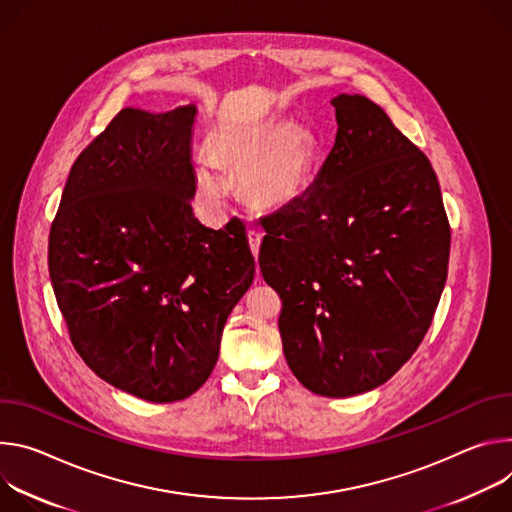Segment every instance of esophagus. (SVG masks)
Here are the masks:
<instances>
[{
  "instance_id": "esophagus-1",
  "label": "esophagus",
  "mask_w": 512,
  "mask_h": 512,
  "mask_svg": "<svg viewBox=\"0 0 512 512\" xmlns=\"http://www.w3.org/2000/svg\"><path fill=\"white\" fill-rule=\"evenodd\" d=\"M260 242H262V234L256 232V230H250L248 232V244H250V250L256 258H258V252H260Z\"/></svg>"
}]
</instances>
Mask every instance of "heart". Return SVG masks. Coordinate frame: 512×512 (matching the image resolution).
Returning <instances> with one entry per match:
<instances>
[{
	"mask_svg": "<svg viewBox=\"0 0 512 512\" xmlns=\"http://www.w3.org/2000/svg\"><path fill=\"white\" fill-rule=\"evenodd\" d=\"M213 158L195 166V187L201 201L219 209L230 191L223 170L238 177L242 197L260 209L295 203L311 183L317 140L311 130L289 120H262L221 130L213 140Z\"/></svg>",
	"mask_w": 512,
	"mask_h": 512,
	"instance_id": "b5f03b06",
	"label": "heart"
}]
</instances>
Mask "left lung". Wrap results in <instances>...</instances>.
<instances>
[{
    "label": "left lung",
    "mask_w": 512,
    "mask_h": 512,
    "mask_svg": "<svg viewBox=\"0 0 512 512\" xmlns=\"http://www.w3.org/2000/svg\"><path fill=\"white\" fill-rule=\"evenodd\" d=\"M335 144L313 185L264 217L260 272L280 295L282 350L315 394L384 384L431 325L449 221L429 158L380 105L342 93Z\"/></svg>",
    "instance_id": "left-lung-1"
}]
</instances>
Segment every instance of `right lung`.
<instances>
[{
  "mask_svg": "<svg viewBox=\"0 0 512 512\" xmlns=\"http://www.w3.org/2000/svg\"><path fill=\"white\" fill-rule=\"evenodd\" d=\"M195 105L122 109L75 160L48 236L71 342L105 382L150 403L191 396L254 280L246 227L193 215Z\"/></svg>",
  "mask_w": 512,
  "mask_h": 512,
  "instance_id": "right-lung-1",
  "label": "right lung"
}]
</instances>
